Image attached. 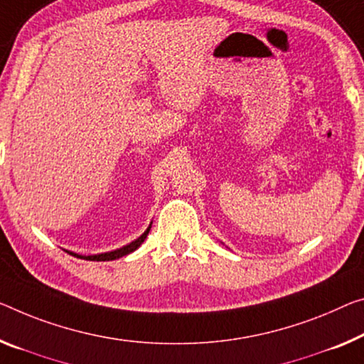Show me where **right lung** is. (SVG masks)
Returning a JSON list of instances; mask_svg holds the SVG:
<instances>
[{
	"mask_svg": "<svg viewBox=\"0 0 364 364\" xmlns=\"http://www.w3.org/2000/svg\"><path fill=\"white\" fill-rule=\"evenodd\" d=\"M149 229H151V226L146 229V231H144L141 236H139L136 240H133V242H130L128 245H125V247H122V249H117V250H112V252H105V254H97V255H77V254H73V252H70L71 255H75V257H80V259H86V260H97V262H104V260H115V259H120V257H124V255H127V254H132L133 250H136L139 245L143 244V240L146 239V236H148V232H149ZM66 252H68V250H66Z\"/></svg>",
	"mask_w": 364,
	"mask_h": 364,
	"instance_id": "obj_1",
	"label": "right lung"
}]
</instances>
